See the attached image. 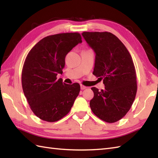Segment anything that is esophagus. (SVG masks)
Masks as SVG:
<instances>
[{
    "label": "esophagus",
    "mask_w": 158,
    "mask_h": 158,
    "mask_svg": "<svg viewBox=\"0 0 158 158\" xmlns=\"http://www.w3.org/2000/svg\"><path fill=\"white\" fill-rule=\"evenodd\" d=\"M85 88H87V87L83 85H81V89L83 90V89H85Z\"/></svg>",
    "instance_id": "obj_1"
}]
</instances>
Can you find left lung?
I'll return each instance as SVG.
<instances>
[{"mask_svg":"<svg viewBox=\"0 0 158 158\" xmlns=\"http://www.w3.org/2000/svg\"><path fill=\"white\" fill-rule=\"evenodd\" d=\"M96 53L93 74L103 79L105 89L93 87L89 106L95 115L107 123L120 120L129 111L135 99L137 83L135 67L123 43L108 32H83Z\"/></svg>","mask_w":158,"mask_h":158,"instance_id":"obj_1","label":"left lung"}]
</instances>
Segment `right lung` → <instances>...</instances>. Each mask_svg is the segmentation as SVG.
<instances>
[{
  "label": "right lung",
  "instance_id": "right-lung-1",
  "mask_svg": "<svg viewBox=\"0 0 158 158\" xmlns=\"http://www.w3.org/2000/svg\"><path fill=\"white\" fill-rule=\"evenodd\" d=\"M78 32L48 36L31 49L23 63L22 89L32 112L41 119L54 122L69 113L80 92V85L66 84L62 73L65 57L81 43Z\"/></svg>",
  "mask_w": 158,
  "mask_h": 158
}]
</instances>
